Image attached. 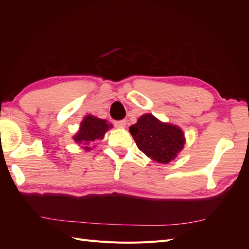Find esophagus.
I'll use <instances>...</instances> for the list:
<instances>
[{"mask_svg":"<svg viewBox=\"0 0 249 249\" xmlns=\"http://www.w3.org/2000/svg\"><path fill=\"white\" fill-rule=\"evenodd\" d=\"M114 124L117 126V127H124L125 124H126V122L125 120H118V122H115Z\"/></svg>","mask_w":249,"mask_h":249,"instance_id":"esophagus-1","label":"esophagus"}]
</instances>
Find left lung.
<instances>
[{
  "label": "left lung",
  "instance_id": "obj_1",
  "mask_svg": "<svg viewBox=\"0 0 249 249\" xmlns=\"http://www.w3.org/2000/svg\"><path fill=\"white\" fill-rule=\"evenodd\" d=\"M129 131L141 152L161 164L175 160L182 152L186 141L179 126L163 123L149 113L141 115Z\"/></svg>",
  "mask_w": 249,
  "mask_h": 249
}]
</instances>
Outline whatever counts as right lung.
Listing matches in <instances>:
<instances>
[{
	"mask_svg": "<svg viewBox=\"0 0 249 249\" xmlns=\"http://www.w3.org/2000/svg\"><path fill=\"white\" fill-rule=\"evenodd\" d=\"M113 126L108 120L102 119L94 115H86L80 124L79 131L73 135L72 139L86 152L91 150L89 144L95 140L104 139L105 134ZM94 147V146H93Z\"/></svg>",
	"mask_w": 249,
	"mask_h": 249,
	"instance_id": "right-lung-1",
	"label": "right lung"
}]
</instances>
